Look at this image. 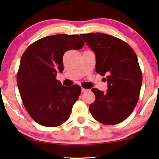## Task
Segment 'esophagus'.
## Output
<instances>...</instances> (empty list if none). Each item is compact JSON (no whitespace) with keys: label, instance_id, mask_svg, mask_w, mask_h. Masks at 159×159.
Returning a JSON list of instances; mask_svg holds the SVG:
<instances>
[{"label":"esophagus","instance_id":"obj_1","mask_svg":"<svg viewBox=\"0 0 159 159\" xmlns=\"http://www.w3.org/2000/svg\"><path fill=\"white\" fill-rule=\"evenodd\" d=\"M88 91H89L88 89H84V88H82V92H83V93H85V92Z\"/></svg>","mask_w":159,"mask_h":159}]
</instances>
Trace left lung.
I'll return each mask as SVG.
<instances>
[{"label": "left lung", "instance_id": "left-lung-1", "mask_svg": "<svg viewBox=\"0 0 159 159\" xmlns=\"http://www.w3.org/2000/svg\"><path fill=\"white\" fill-rule=\"evenodd\" d=\"M80 36L96 53V71L106 76V93L93 89L96 99L89 106L96 120L104 125L119 124L131 114L139 99L142 74L136 53L121 39L103 34Z\"/></svg>", "mask_w": 159, "mask_h": 159}]
</instances>
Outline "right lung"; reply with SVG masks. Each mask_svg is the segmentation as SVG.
I'll return each instance as SVG.
<instances>
[{"label": "right lung", "instance_id": "right-lung-1", "mask_svg": "<svg viewBox=\"0 0 159 159\" xmlns=\"http://www.w3.org/2000/svg\"><path fill=\"white\" fill-rule=\"evenodd\" d=\"M84 44L78 34H59L35 41L23 54L17 86L25 110L39 125L57 127L69 118L81 87L63 86L56 74L63 70L65 53L80 49Z\"/></svg>", "mask_w": 159, "mask_h": 159}]
</instances>
